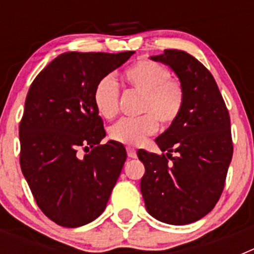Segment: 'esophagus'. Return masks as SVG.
<instances>
[{
  "label": "esophagus",
  "mask_w": 254,
  "mask_h": 254,
  "mask_svg": "<svg viewBox=\"0 0 254 254\" xmlns=\"http://www.w3.org/2000/svg\"><path fill=\"white\" fill-rule=\"evenodd\" d=\"M127 155H128V158L131 159L137 158V152H136L134 149H132V147H127Z\"/></svg>",
  "instance_id": "esophagus-1"
}]
</instances>
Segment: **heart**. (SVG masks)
I'll return each mask as SVG.
<instances>
[{
    "instance_id": "obj_1",
    "label": "heart",
    "mask_w": 254,
    "mask_h": 254,
    "mask_svg": "<svg viewBox=\"0 0 254 254\" xmlns=\"http://www.w3.org/2000/svg\"><path fill=\"white\" fill-rule=\"evenodd\" d=\"M131 90L140 93L137 118H123L109 129V137L127 146H140L158 131V121L169 127L181 117L186 104V89L179 80L170 77L168 67L150 58H142L123 73ZM96 112L105 120H112L120 109V89L112 76L96 82L93 91Z\"/></svg>"
}]
</instances>
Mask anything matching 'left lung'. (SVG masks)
I'll return each mask as SVG.
<instances>
[{
	"label": "left lung",
	"mask_w": 254,
	"mask_h": 254,
	"mask_svg": "<svg viewBox=\"0 0 254 254\" xmlns=\"http://www.w3.org/2000/svg\"><path fill=\"white\" fill-rule=\"evenodd\" d=\"M151 60L177 73L186 104L178 120L155 140L167 154L137 151L145 165L141 193L155 219L186 225L207 215L223 193L233 158L230 117L214 76L193 56L165 49Z\"/></svg>",
	"instance_id": "1"
}]
</instances>
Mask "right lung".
I'll return each mask as SVG.
<instances>
[{
  "label": "right lung",
  "instance_id": "obj_1",
  "mask_svg": "<svg viewBox=\"0 0 254 254\" xmlns=\"http://www.w3.org/2000/svg\"><path fill=\"white\" fill-rule=\"evenodd\" d=\"M133 51L67 52L31 82L20 121V167L38 207L52 221L77 228L107 206L127 154L100 143L105 129L93 103L96 82ZM78 149L87 154L80 158Z\"/></svg>",
  "mask_w": 254,
  "mask_h": 254
}]
</instances>
